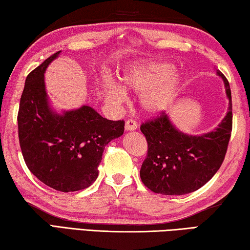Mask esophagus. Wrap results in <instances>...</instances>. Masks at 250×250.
<instances>
[{
    "instance_id": "34e87169",
    "label": "esophagus",
    "mask_w": 250,
    "mask_h": 250,
    "mask_svg": "<svg viewBox=\"0 0 250 250\" xmlns=\"http://www.w3.org/2000/svg\"><path fill=\"white\" fill-rule=\"evenodd\" d=\"M137 123L135 122L134 120H127L126 121V123H125V129L127 130H135V129H137Z\"/></svg>"
}]
</instances>
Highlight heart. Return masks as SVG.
I'll use <instances>...</instances> for the list:
<instances>
[{
	"mask_svg": "<svg viewBox=\"0 0 250 250\" xmlns=\"http://www.w3.org/2000/svg\"><path fill=\"white\" fill-rule=\"evenodd\" d=\"M121 79L125 89L139 93V104L150 115L171 106L181 83L176 67L169 62L135 63L125 70ZM103 92L113 104H121L126 99V91L113 80L103 83Z\"/></svg>",
	"mask_w": 250,
	"mask_h": 250,
	"instance_id": "heart-1",
	"label": "heart"
}]
</instances>
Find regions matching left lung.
<instances>
[{
  "label": "left lung",
  "mask_w": 250,
  "mask_h": 250,
  "mask_svg": "<svg viewBox=\"0 0 250 250\" xmlns=\"http://www.w3.org/2000/svg\"><path fill=\"white\" fill-rule=\"evenodd\" d=\"M224 81L229 112L212 132L192 136L176 128L165 112L143 123L142 133L148 144L147 157L141 168L144 185L155 193L182 195L196 191L211 180L224 161L233 126L229 83Z\"/></svg>",
  "instance_id": "left-lung-1"
}]
</instances>
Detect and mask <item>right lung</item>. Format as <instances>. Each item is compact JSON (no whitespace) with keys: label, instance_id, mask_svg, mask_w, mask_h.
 Returning a JSON list of instances; mask_svg holds the SVG:
<instances>
[{"label":"right lung","instance_id":"add662e5","mask_svg":"<svg viewBox=\"0 0 250 250\" xmlns=\"http://www.w3.org/2000/svg\"><path fill=\"white\" fill-rule=\"evenodd\" d=\"M56 52L30 72L21 96L17 124L27 168L61 192L90 187L98 178L105 146L124 133V121H109L87 105L58 114L48 101L45 73Z\"/></svg>","mask_w":250,"mask_h":250}]
</instances>
